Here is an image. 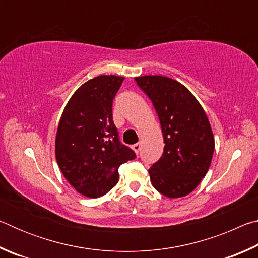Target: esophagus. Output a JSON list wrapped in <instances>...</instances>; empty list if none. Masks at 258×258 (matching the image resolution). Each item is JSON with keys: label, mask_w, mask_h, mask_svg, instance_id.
<instances>
[{"label": "esophagus", "mask_w": 258, "mask_h": 258, "mask_svg": "<svg viewBox=\"0 0 258 258\" xmlns=\"http://www.w3.org/2000/svg\"><path fill=\"white\" fill-rule=\"evenodd\" d=\"M132 149L137 152V154H139V151L141 150V145H140V143H135V145L132 146Z\"/></svg>", "instance_id": "obj_1"}]
</instances>
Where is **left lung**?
<instances>
[{
  "instance_id": "1",
  "label": "left lung",
  "mask_w": 258,
  "mask_h": 258,
  "mask_svg": "<svg viewBox=\"0 0 258 258\" xmlns=\"http://www.w3.org/2000/svg\"><path fill=\"white\" fill-rule=\"evenodd\" d=\"M152 101L161 125L164 152L149 169L155 189L168 198L191 194L211 166L214 135L198 100L184 85L169 77H135Z\"/></svg>"
}]
</instances>
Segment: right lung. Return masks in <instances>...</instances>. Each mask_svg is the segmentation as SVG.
<instances>
[{
  "mask_svg": "<svg viewBox=\"0 0 258 258\" xmlns=\"http://www.w3.org/2000/svg\"><path fill=\"white\" fill-rule=\"evenodd\" d=\"M124 77L101 75L87 81L63 109L55 138V158L66 180L81 195L99 198L118 182L121 164L135 152L119 141L112 101Z\"/></svg>",
  "mask_w": 258,
  "mask_h": 258,
  "instance_id": "add662e5",
  "label": "right lung"
}]
</instances>
